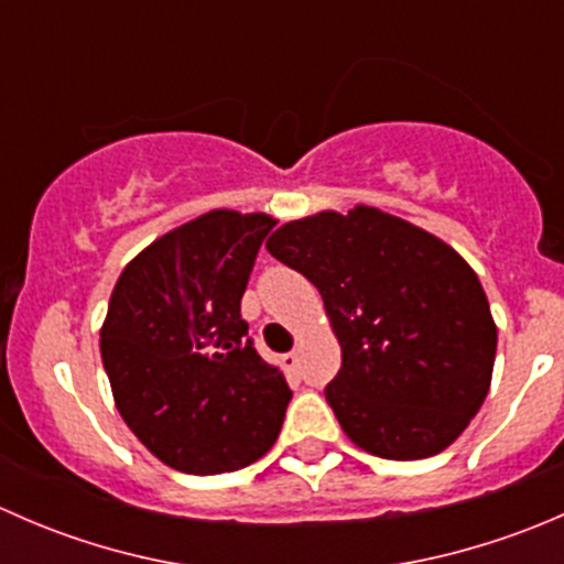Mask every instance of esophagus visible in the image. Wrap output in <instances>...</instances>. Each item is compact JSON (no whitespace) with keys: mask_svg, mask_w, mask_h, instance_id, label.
I'll list each match as a JSON object with an SVG mask.
<instances>
[{"mask_svg":"<svg viewBox=\"0 0 564 564\" xmlns=\"http://www.w3.org/2000/svg\"><path fill=\"white\" fill-rule=\"evenodd\" d=\"M283 368H286L289 377H297V373H300L297 351H289V355H283Z\"/></svg>","mask_w":564,"mask_h":564,"instance_id":"34e87169","label":"esophagus"}]
</instances>
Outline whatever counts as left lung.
<instances>
[{"instance_id":"8db88e82","label":"left lung","mask_w":564,"mask_h":564,"mask_svg":"<svg viewBox=\"0 0 564 564\" xmlns=\"http://www.w3.org/2000/svg\"><path fill=\"white\" fill-rule=\"evenodd\" d=\"M267 250L322 294L340 344L324 395L346 436L390 460L453 445L497 357L486 292L456 250L373 207L283 224Z\"/></svg>"}]
</instances>
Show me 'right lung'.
Returning a JSON list of instances; mask_svg holds the SVG:
<instances>
[{"mask_svg":"<svg viewBox=\"0 0 564 564\" xmlns=\"http://www.w3.org/2000/svg\"><path fill=\"white\" fill-rule=\"evenodd\" d=\"M272 226L264 213L213 209L141 250L113 286L100 329L113 401L172 469H242L281 434L292 390L240 314Z\"/></svg>","mask_w":564,"mask_h":564,"instance_id":"add662e5","label":"right lung"}]
</instances>
